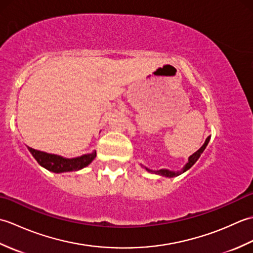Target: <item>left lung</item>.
I'll list each match as a JSON object with an SVG mask.
<instances>
[{
  "mask_svg": "<svg viewBox=\"0 0 253 253\" xmlns=\"http://www.w3.org/2000/svg\"><path fill=\"white\" fill-rule=\"evenodd\" d=\"M210 138L211 137H208L207 139H206V141H204V143H203V146L198 150V151H196L195 153L193 154H191L189 158H188V162L184 165V168H182L180 170H169V169H158V170H154V169H148V168H146V166H143L142 164H140L141 165V168H144L146 169V170H148L149 173H152V174H157V175H160V176H163V177H168V178H171V177H176V176H179L180 174H182V173H185V171H187L188 169H189L191 166L195 164L197 161H198V159L200 158V155L202 154V152L204 151V149L207 148V146H208V143H209V141H210Z\"/></svg>",
  "mask_w": 253,
  "mask_h": 253,
  "instance_id": "obj_1",
  "label": "left lung"
}]
</instances>
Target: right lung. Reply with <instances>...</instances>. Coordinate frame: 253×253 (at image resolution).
Returning <instances> with one entry per match:
<instances>
[{
	"instance_id": "right-lung-1",
	"label": "right lung",
	"mask_w": 253,
	"mask_h": 253,
	"mask_svg": "<svg viewBox=\"0 0 253 253\" xmlns=\"http://www.w3.org/2000/svg\"><path fill=\"white\" fill-rule=\"evenodd\" d=\"M28 150L32 154V157L39 163L42 168L45 169L53 171V173L60 174L66 173V171H77L83 169L85 166H88L96 157V151L80 155L77 158H63L61 155L46 153L39 150H35L28 147Z\"/></svg>"
}]
</instances>
